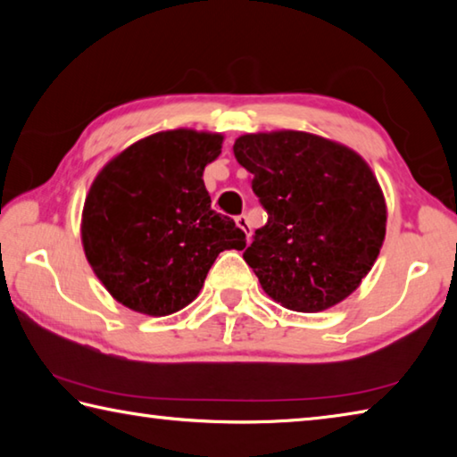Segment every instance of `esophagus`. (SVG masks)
<instances>
[{
	"label": "esophagus",
	"mask_w": 457,
	"mask_h": 457,
	"mask_svg": "<svg viewBox=\"0 0 457 457\" xmlns=\"http://www.w3.org/2000/svg\"><path fill=\"white\" fill-rule=\"evenodd\" d=\"M236 223H237V228L242 229L247 237H250V234H252V229H250V220H247L245 215H237V218H236Z\"/></svg>",
	"instance_id": "1"
}]
</instances>
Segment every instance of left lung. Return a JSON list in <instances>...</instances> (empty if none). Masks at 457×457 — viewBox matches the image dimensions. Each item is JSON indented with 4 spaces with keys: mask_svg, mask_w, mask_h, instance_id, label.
I'll return each mask as SVG.
<instances>
[{
    "mask_svg": "<svg viewBox=\"0 0 457 457\" xmlns=\"http://www.w3.org/2000/svg\"><path fill=\"white\" fill-rule=\"evenodd\" d=\"M237 163L268 213L244 260L270 298L319 312L359 288L385 239L373 171L349 146L300 130L236 138Z\"/></svg>",
    "mask_w": 457,
    "mask_h": 457,
    "instance_id": "1",
    "label": "left lung"
}]
</instances>
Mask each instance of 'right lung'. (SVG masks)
I'll return each instance as SVG.
<instances>
[{
	"label": "right lung",
	"instance_id": "add662e5",
	"mask_svg": "<svg viewBox=\"0 0 457 457\" xmlns=\"http://www.w3.org/2000/svg\"><path fill=\"white\" fill-rule=\"evenodd\" d=\"M221 143V135L165 130L130 145L92 183L82 212L84 253L130 311H181L197 298L220 252L245 247L236 221L212 210L204 183Z\"/></svg>",
	"mask_w": 457,
	"mask_h": 457
}]
</instances>
